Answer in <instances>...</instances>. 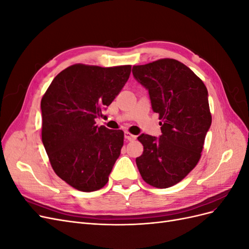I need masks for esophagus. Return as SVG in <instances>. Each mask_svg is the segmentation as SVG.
<instances>
[{
    "mask_svg": "<svg viewBox=\"0 0 249 249\" xmlns=\"http://www.w3.org/2000/svg\"><path fill=\"white\" fill-rule=\"evenodd\" d=\"M124 138L126 140H129V141H133V140L136 139V136H135V135H133V134H131V133H129V132H124Z\"/></svg>",
    "mask_w": 249,
    "mask_h": 249,
    "instance_id": "esophagus-1",
    "label": "esophagus"
}]
</instances>
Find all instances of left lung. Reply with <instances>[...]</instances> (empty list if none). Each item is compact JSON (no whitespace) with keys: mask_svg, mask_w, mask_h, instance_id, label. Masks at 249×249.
Here are the masks:
<instances>
[{"mask_svg":"<svg viewBox=\"0 0 249 249\" xmlns=\"http://www.w3.org/2000/svg\"><path fill=\"white\" fill-rule=\"evenodd\" d=\"M132 71L148 90L162 132L158 138L140 135L143 153L136 164L147 184L164 189L180 182L200 159L212 123L208 90L189 67L175 59L135 65Z\"/></svg>","mask_w":249,"mask_h":249,"instance_id":"8db88e82","label":"left lung"}]
</instances>
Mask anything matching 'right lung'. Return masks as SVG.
<instances>
[{
	"label": "right lung",
	"mask_w": 249,
	"mask_h": 249,
	"mask_svg": "<svg viewBox=\"0 0 249 249\" xmlns=\"http://www.w3.org/2000/svg\"><path fill=\"white\" fill-rule=\"evenodd\" d=\"M131 65L73 64L58 73L41 99L43 146L56 175L74 189L96 191L124 145V132L95 124L122 91Z\"/></svg>",
	"instance_id": "obj_1"
}]
</instances>
